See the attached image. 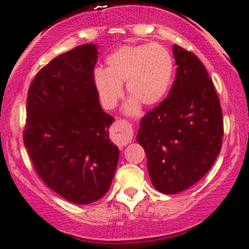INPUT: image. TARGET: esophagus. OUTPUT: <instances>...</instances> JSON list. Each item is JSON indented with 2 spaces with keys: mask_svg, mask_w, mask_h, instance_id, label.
Listing matches in <instances>:
<instances>
[{
  "mask_svg": "<svg viewBox=\"0 0 249 249\" xmlns=\"http://www.w3.org/2000/svg\"><path fill=\"white\" fill-rule=\"evenodd\" d=\"M115 141L119 147L126 146L133 139V127L125 119H119L115 123Z\"/></svg>",
  "mask_w": 249,
  "mask_h": 249,
  "instance_id": "obj_1",
  "label": "esophagus"
}]
</instances>
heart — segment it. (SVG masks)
<instances>
[{
  "label": "heart",
  "instance_id": "b5f03b06",
  "mask_svg": "<svg viewBox=\"0 0 249 249\" xmlns=\"http://www.w3.org/2000/svg\"><path fill=\"white\" fill-rule=\"evenodd\" d=\"M106 69L93 71V85L101 105L115 108L123 95L125 83L131 97L125 107L127 114H137L140 102L159 103L168 93L174 74V58L160 43L125 45L106 57Z\"/></svg>",
  "mask_w": 249,
  "mask_h": 249
}]
</instances>
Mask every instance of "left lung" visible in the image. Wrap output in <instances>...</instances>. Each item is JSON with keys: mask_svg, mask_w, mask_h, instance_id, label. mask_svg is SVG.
Masks as SVG:
<instances>
[{"mask_svg": "<svg viewBox=\"0 0 249 249\" xmlns=\"http://www.w3.org/2000/svg\"><path fill=\"white\" fill-rule=\"evenodd\" d=\"M177 72L166 99L140 122L137 141L147 155L153 186L176 194L209 171L222 148L221 103L208 72L193 53L174 46Z\"/></svg>", "mask_w": 249, "mask_h": 249, "instance_id": "1", "label": "left lung"}]
</instances>
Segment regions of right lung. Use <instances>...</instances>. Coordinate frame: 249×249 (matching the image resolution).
<instances>
[{
    "label": "right lung",
    "instance_id": "add662e5",
    "mask_svg": "<svg viewBox=\"0 0 249 249\" xmlns=\"http://www.w3.org/2000/svg\"><path fill=\"white\" fill-rule=\"evenodd\" d=\"M96 46L85 43L50 61L28 88L24 144L39 177L75 204L105 196L119 149L109 139L114 117L93 85Z\"/></svg>",
    "mask_w": 249,
    "mask_h": 249
}]
</instances>
